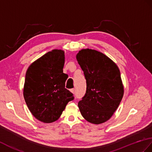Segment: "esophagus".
I'll return each instance as SVG.
<instances>
[{
    "instance_id": "obj_1",
    "label": "esophagus",
    "mask_w": 152,
    "mask_h": 152,
    "mask_svg": "<svg viewBox=\"0 0 152 152\" xmlns=\"http://www.w3.org/2000/svg\"><path fill=\"white\" fill-rule=\"evenodd\" d=\"M70 91H71V92H72L73 94L75 93V89H70Z\"/></svg>"
}]
</instances>
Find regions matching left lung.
Returning <instances> with one entry per match:
<instances>
[{"instance_id": "obj_1", "label": "left lung", "mask_w": 152, "mask_h": 152, "mask_svg": "<svg viewBox=\"0 0 152 152\" xmlns=\"http://www.w3.org/2000/svg\"><path fill=\"white\" fill-rule=\"evenodd\" d=\"M76 59L87 83L86 94L77 104L81 114L89 122L102 124L111 117L122 99L121 72L111 59L96 50L82 49Z\"/></svg>"}]
</instances>
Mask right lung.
Wrapping results in <instances>:
<instances>
[{
    "label": "right lung",
    "mask_w": 152,
    "mask_h": 152,
    "mask_svg": "<svg viewBox=\"0 0 152 152\" xmlns=\"http://www.w3.org/2000/svg\"><path fill=\"white\" fill-rule=\"evenodd\" d=\"M64 52L53 50L28 67L23 90L26 104L35 117L45 123L58 120L73 94L65 88L68 75L63 73Z\"/></svg>",
    "instance_id": "add662e5"
}]
</instances>
